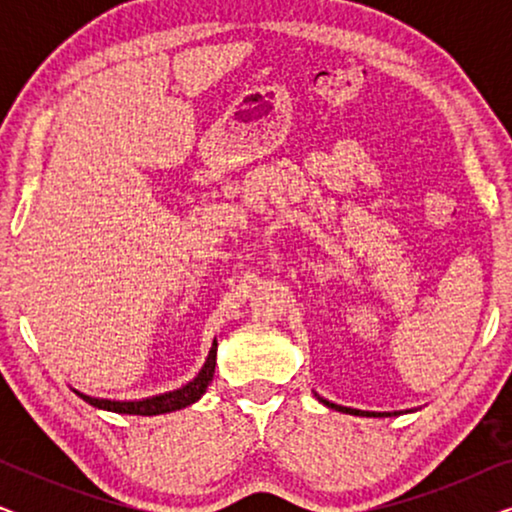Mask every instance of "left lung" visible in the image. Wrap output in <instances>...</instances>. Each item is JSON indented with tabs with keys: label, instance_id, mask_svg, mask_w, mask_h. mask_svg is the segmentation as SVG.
<instances>
[{
	"label": "left lung",
	"instance_id": "1",
	"mask_svg": "<svg viewBox=\"0 0 512 512\" xmlns=\"http://www.w3.org/2000/svg\"><path fill=\"white\" fill-rule=\"evenodd\" d=\"M321 403H326V405H328V408H333V410H340V412H349V415H363V417H370V412H363V410H354V408H342V405L328 403V401H324V398H321ZM380 417H384V415H380Z\"/></svg>",
	"mask_w": 512,
	"mask_h": 512
}]
</instances>
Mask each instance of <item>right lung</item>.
I'll return each mask as SVG.
<instances>
[{"mask_svg": "<svg viewBox=\"0 0 512 512\" xmlns=\"http://www.w3.org/2000/svg\"><path fill=\"white\" fill-rule=\"evenodd\" d=\"M214 368H216V342L212 345V349H209V356H207L205 366H202V370L198 373V377H195L193 382H188L186 387L170 391V394L144 398V401H107V398L86 396V394H81V391H76V394H79L86 403L93 405V408H100V410L121 412V415H142V417L163 415V412L181 410V408H186V405L198 401V398L205 394L209 382H212Z\"/></svg>", "mask_w": 512, "mask_h": 512, "instance_id": "add662e5", "label": "right lung"}]
</instances>
